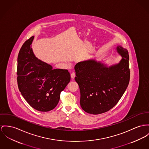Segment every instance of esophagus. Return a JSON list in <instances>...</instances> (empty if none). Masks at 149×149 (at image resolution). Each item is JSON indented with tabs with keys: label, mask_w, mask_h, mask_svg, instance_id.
Masks as SVG:
<instances>
[{
	"label": "esophagus",
	"mask_w": 149,
	"mask_h": 149,
	"mask_svg": "<svg viewBox=\"0 0 149 149\" xmlns=\"http://www.w3.org/2000/svg\"><path fill=\"white\" fill-rule=\"evenodd\" d=\"M70 76H71V78L72 79H74L75 77H76V74L74 72H72L71 74H70Z\"/></svg>",
	"instance_id": "34e87169"
}]
</instances>
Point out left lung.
I'll return each instance as SVG.
<instances>
[{
    "label": "left lung",
    "mask_w": 149,
    "mask_h": 149,
    "mask_svg": "<svg viewBox=\"0 0 149 149\" xmlns=\"http://www.w3.org/2000/svg\"><path fill=\"white\" fill-rule=\"evenodd\" d=\"M117 51L122 59L109 68L92 59L79 62L74 67L80 105L87 113L98 115L109 111L116 105L128 86V51L120 46Z\"/></svg>",
    "instance_id": "obj_1"
}]
</instances>
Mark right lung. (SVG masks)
<instances>
[{
  "label": "right lung",
  "mask_w": 149,
  "mask_h": 149,
  "mask_svg": "<svg viewBox=\"0 0 149 149\" xmlns=\"http://www.w3.org/2000/svg\"><path fill=\"white\" fill-rule=\"evenodd\" d=\"M34 37L26 40L17 58V84L22 95L31 107L42 112L54 109L60 93L70 80L67 70L55 69L34 56L31 44Z\"/></svg>",
  "instance_id": "1"
}]
</instances>
